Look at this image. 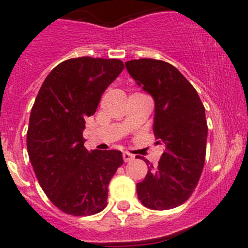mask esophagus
<instances>
[{"label": "esophagus", "mask_w": 248, "mask_h": 248, "mask_svg": "<svg viewBox=\"0 0 248 248\" xmlns=\"http://www.w3.org/2000/svg\"><path fill=\"white\" fill-rule=\"evenodd\" d=\"M122 157H124V162H131L132 159L134 158L133 155L129 154V152H124V154H122Z\"/></svg>", "instance_id": "34e87169"}]
</instances>
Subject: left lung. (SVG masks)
Wrapping results in <instances>:
<instances>
[{
	"label": "left lung",
	"mask_w": 248,
	"mask_h": 248,
	"mask_svg": "<svg viewBox=\"0 0 248 248\" xmlns=\"http://www.w3.org/2000/svg\"><path fill=\"white\" fill-rule=\"evenodd\" d=\"M126 68L155 99L154 133L166 150L158 166L137 184L139 201L152 210L184 204L198 185L206 154L207 124L198 92L179 69L166 61L139 59Z\"/></svg>",
	"instance_id": "1"
}]
</instances>
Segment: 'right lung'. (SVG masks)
Instances as JSON below:
<instances>
[{"label": "right lung", "mask_w": 248, "mask_h": 248, "mask_svg": "<svg viewBox=\"0 0 248 248\" xmlns=\"http://www.w3.org/2000/svg\"><path fill=\"white\" fill-rule=\"evenodd\" d=\"M117 59L76 57L57 64L36 97L27 129V152L52 204L73 216L107 206L108 186L124 164L121 151L84 147L85 119L96 112L107 87L124 71Z\"/></svg>", "instance_id": "add662e5"}]
</instances>
